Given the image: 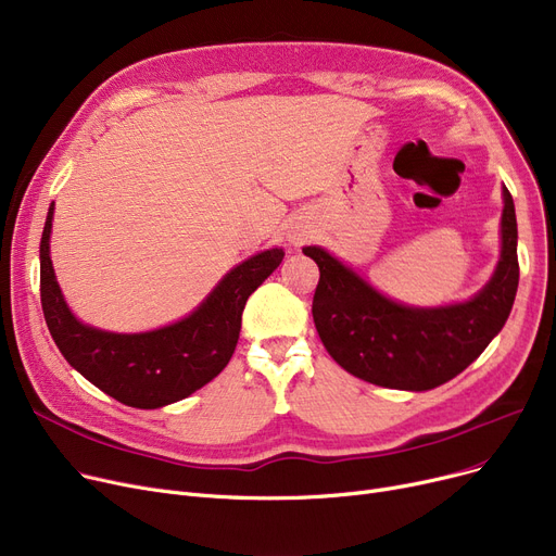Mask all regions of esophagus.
<instances>
[{
	"mask_svg": "<svg viewBox=\"0 0 556 556\" xmlns=\"http://www.w3.org/2000/svg\"><path fill=\"white\" fill-rule=\"evenodd\" d=\"M290 243H295V245H300V243H304L306 239H308V231L306 229H295L293 233H290Z\"/></svg>",
	"mask_w": 556,
	"mask_h": 556,
	"instance_id": "1",
	"label": "esophagus"
}]
</instances>
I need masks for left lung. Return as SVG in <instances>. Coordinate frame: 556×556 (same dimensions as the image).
Segmentation results:
<instances>
[{
    "label": "left lung",
    "instance_id": "left-lung-1",
    "mask_svg": "<svg viewBox=\"0 0 556 556\" xmlns=\"http://www.w3.org/2000/svg\"><path fill=\"white\" fill-rule=\"evenodd\" d=\"M503 248L493 277L462 304L415 308L388 300L327 250L304 254L319 268L313 323L331 358L367 383L424 392L469 367L501 333L518 288L514 200L503 187Z\"/></svg>",
    "mask_w": 556,
    "mask_h": 556
}]
</instances>
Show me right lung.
<instances>
[{"label": "right lung", "instance_id": "right-lung-1", "mask_svg": "<svg viewBox=\"0 0 556 556\" xmlns=\"http://www.w3.org/2000/svg\"><path fill=\"white\" fill-rule=\"evenodd\" d=\"M51 218L53 204L40 241V302L49 333L87 381L143 410L187 399L227 367L239 342L248 298L283 258L279 248L250 256L180 323L146 333H110L78 323L67 308L49 256Z\"/></svg>", "mask_w": 556, "mask_h": 556}]
</instances>
